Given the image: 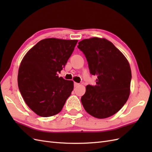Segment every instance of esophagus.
Wrapping results in <instances>:
<instances>
[{
	"instance_id": "esophagus-1",
	"label": "esophagus",
	"mask_w": 152,
	"mask_h": 152,
	"mask_svg": "<svg viewBox=\"0 0 152 152\" xmlns=\"http://www.w3.org/2000/svg\"><path fill=\"white\" fill-rule=\"evenodd\" d=\"M78 86H79V84H78V83H77V82H74V87H77Z\"/></svg>"
}]
</instances>
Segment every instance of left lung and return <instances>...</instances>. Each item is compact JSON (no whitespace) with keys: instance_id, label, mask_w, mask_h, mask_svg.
<instances>
[{"instance_id":"8db88e82","label":"left lung","mask_w":152,"mask_h":152,"mask_svg":"<svg viewBox=\"0 0 152 152\" xmlns=\"http://www.w3.org/2000/svg\"><path fill=\"white\" fill-rule=\"evenodd\" d=\"M90 73L97 77L95 86L87 85L81 102L94 117H111L125 104L130 94L131 70L125 56L104 38L92 37L79 42Z\"/></svg>"}]
</instances>
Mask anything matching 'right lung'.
I'll return each instance as SVG.
<instances>
[{"instance_id":"add662e5","label":"right lung","mask_w":152,"mask_h":152,"mask_svg":"<svg viewBox=\"0 0 152 152\" xmlns=\"http://www.w3.org/2000/svg\"><path fill=\"white\" fill-rule=\"evenodd\" d=\"M77 40H41L23 58L18 84L23 98L37 115L51 117L61 111L73 89V80L59 77Z\"/></svg>"}]
</instances>
